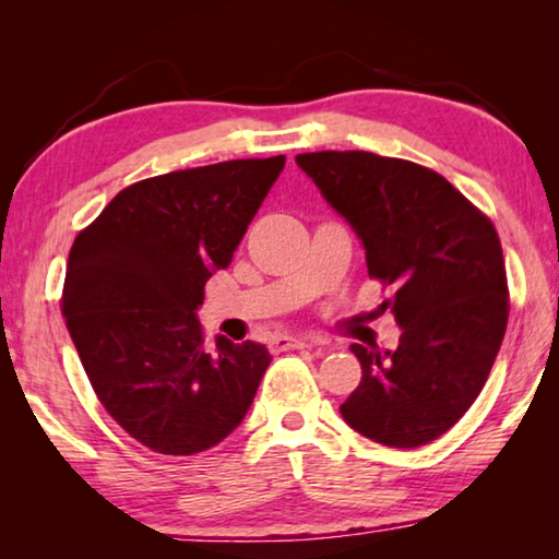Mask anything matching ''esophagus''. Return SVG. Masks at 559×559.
Segmentation results:
<instances>
[{"label": "esophagus", "mask_w": 559, "mask_h": 559, "mask_svg": "<svg viewBox=\"0 0 559 559\" xmlns=\"http://www.w3.org/2000/svg\"><path fill=\"white\" fill-rule=\"evenodd\" d=\"M313 345H316L313 340H308V337H288V335H283V337H273L271 340L273 353H283V349H302V347H313Z\"/></svg>", "instance_id": "obj_1"}]
</instances>
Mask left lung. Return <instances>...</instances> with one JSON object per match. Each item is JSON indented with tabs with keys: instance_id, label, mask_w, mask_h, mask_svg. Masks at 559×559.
I'll return each mask as SVG.
<instances>
[{
	"instance_id": "1",
	"label": "left lung",
	"mask_w": 559,
	"mask_h": 559,
	"mask_svg": "<svg viewBox=\"0 0 559 559\" xmlns=\"http://www.w3.org/2000/svg\"><path fill=\"white\" fill-rule=\"evenodd\" d=\"M365 249L370 278L394 286L396 349L349 345L362 380L340 406L362 437L424 447L484 390L508 325L500 239L456 187L429 167L362 150L296 155Z\"/></svg>"
}]
</instances>
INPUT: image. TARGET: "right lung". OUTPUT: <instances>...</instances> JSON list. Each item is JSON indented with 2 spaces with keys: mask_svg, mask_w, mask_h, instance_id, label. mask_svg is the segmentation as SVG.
Returning <instances> with one entry per match:
<instances>
[{
  "mask_svg": "<svg viewBox=\"0 0 559 559\" xmlns=\"http://www.w3.org/2000/svg\"><path fill=\"white\" fill-rule=\"evenodd\" d=\"M286 157L229 159L122 189L71 246L66 325L100 404L143 447L192 456L243 421L271 355L197 310L226 269Z\"/></svg>",
  "mask_w": 559,
  "mask_h": 559,
  "instance_id": "obj_1",
  "label": "right lung"
}]
</instances>
